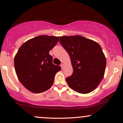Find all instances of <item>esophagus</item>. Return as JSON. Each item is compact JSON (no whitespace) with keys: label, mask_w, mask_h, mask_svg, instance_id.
<instances>
[{"label":"esophagus","mask_w":123,"mask_h":123,"mask_svg":"<svg viewBox=\"0 0 123 123\" xmlns=\"http://www.w3.org/2000/svg\"><path fill=\"white\" fill-rule=\"evenodd\" d=\"M64 66V64L63 63H62L61 64H60V67H61V68H62V69H63Z\"/></svg>","instance_id":"obj_1"}]
</instances>
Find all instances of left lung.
Instances as JSON below:
<instances>
[{"label":"left lung","mask_w":123,"mask_h":123,"mask_svg":"<svg viewBox=\"0 0 123 123\" xmlns=\"http://www.w3.org/2000/svg\"><path fill=\"white\" fill-rule=\"evenodd\" d=\"M59 41L69 55L73 72L66 80L72 90L80 93L93 91L104 78L106 60L96 42L83 36H64Z\"/></svg>","instance_id":"obj_1"}]
</instances>
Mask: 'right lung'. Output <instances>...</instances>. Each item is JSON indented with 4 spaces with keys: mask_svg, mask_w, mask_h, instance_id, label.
<instances>
[{
    "mask_svg": "<svg viewBox=\"0 0 123 123\" xmlns=\"http://www.w3.org/2000/svg\"><path fill=\"white\" fill-rule=\"evenodd\" d=\"M59 37L40 35L23 43L15 55L14 68L19 81L33 93H42L52 86L55 75L61 70L53 64L49 51Z\"/></svg>",
    "mask_w": 123,
    "mask_h": 123,
    "instance_id": "1",
    "label": "right lung"
}]
</instances>
